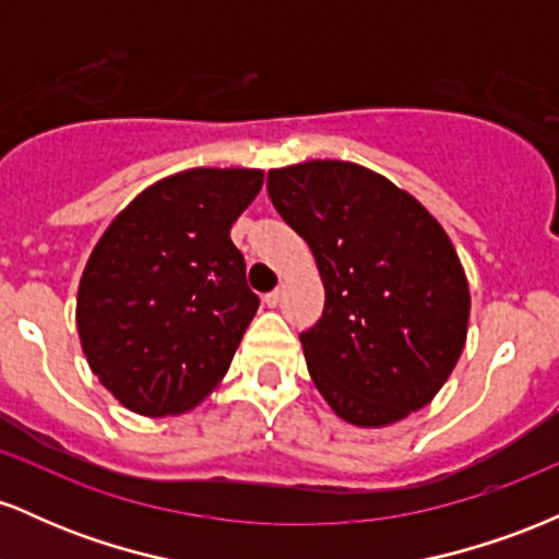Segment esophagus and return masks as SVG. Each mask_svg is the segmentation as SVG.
Wrapping results in <instances>:
<instances>
[{
	"label": "esophagus",
	"instance_id": "obj_1",
	"mask_svg": "<svg viewBox=\"0 0 559 559\" xmlns=\"http://www.w3.org/2000/svg\"><path fill=\"white\" fill-rule=\"evenodd\" d=\"M262 301H265L267 307H275V305H278V301H281V288H273V292H267V294H265V299H262Z\"/></svg>",
	"mask_w": 559,
	"mask_h": 559
}]
</instances>
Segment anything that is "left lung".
Instances as JSON below:
<instances>
[{
    "label": "left lung",
    "instance_id": "obj_1",
    "mask_svg": "<svg viewBox=\"0 0 559 559\" xmlns=\"http://www.w3.org/2000/svg\"><path fill=\"white\" fill-rule=\"evenodd\" d=\"M267 194L320 267L323 316L299 338L333 413L389 426L426 407L460 360L471 312L444 228L407 191L342 159L271 170Z\"/></svg>",
    "mask_w": 559,
    "mask_h": 559
}]
</instances>
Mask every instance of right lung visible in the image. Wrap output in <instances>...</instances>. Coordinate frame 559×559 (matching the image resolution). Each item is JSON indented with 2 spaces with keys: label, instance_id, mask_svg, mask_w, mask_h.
<instances>
[{
  "label": "right lung",
  "instance_id": "obj_1",
  "mask_svg": "<svg viewBox=\"0 0 559 559\" xmlns=\"http://www.w3.org/2000/svg\"><path fill=\"white\" fill-rule=\"evenodd\" d=\"M262 170L163 178L110 223L81 275L83 355L112 396L150 418L191 409L226 376L260 297L230 226Z\"/></svg>",
  "mask_w": 559,
  "mask_h": 559
}]
</instances>
